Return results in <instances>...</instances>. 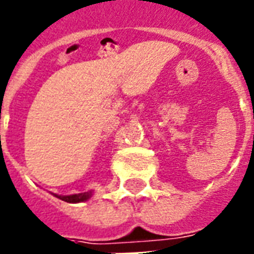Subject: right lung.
Here are the masks:
<instances>
[{
  "label": "right lung",
  "mask_w": 254,
  "mask_h": 254,
  "mask_svg": "<svg viewBox=\"0 0 254 254\" xmlns=\"http://www.w3.org/2000/svg\"><path fill=\"white\" fill-rule=\"evenodd\" d=\"M53 196H56L60 200H63V201L66 202H72V204H76V202H83L89 200L92 194H94V191L89 190V191H84V193H76V194H69V196H61V194H57V193H52Z\"/></svg>",
  "instance_id": "right-lung-1"
}]
</instances>
